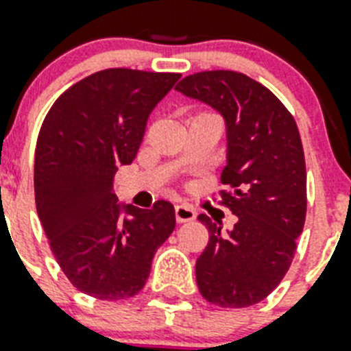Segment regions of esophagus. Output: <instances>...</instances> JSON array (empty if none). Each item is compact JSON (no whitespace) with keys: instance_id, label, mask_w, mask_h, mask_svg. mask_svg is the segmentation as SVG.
<instances>
[{"instance_id":"34e87169","label":"esophagus","mask_w":351,"mask_h":351,"mask_svg":"<svg viewBox=\"0 0 351 351\" xmlns=\"http://www.w3.org/2000/svg\"><path fill=\"white\" fill-rule=\"evenodd\" d=\"M175 217L176 223H189V221H193L197 217V211L191 208V206L180 204L175 208Z\"/></svg>"}]
</instances>
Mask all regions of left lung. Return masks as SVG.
<instances>
[{"label": "left lung", "mask_w": 351, "mask_h": 351, "mask_svg": "<svg viewBox=\"0 0 351 351\" xmlns=\"http://www.w3.org/2000/svg\"><path fill=\"white\" fill-rule=\"evenodd\" d=\"M175 90L199 99L226 121L228 162L221 204L234 228L221 232L200 213L210 241L195 265L200 294L221 307L265 300L287 274L307 210L306 158L291 112L245 73L215 69L187 75Z\"/></svg>", "instance_id": "8db88e82"}]
</instances>
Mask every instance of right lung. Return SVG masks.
<instances>
[{
  "label": "right lung",
  "instance_id": "right-lung-1",
  "mask_svg": "<svg viewBox=\"0 0 351 351\" xmlns=\"http://www.w3.org/2000/svg\"><path fill=\"white\" fill-rule=\"evenodd\" d=\"M180 73L110 68L55 101L34 151V200L53 256L69 282L99 300L145 285L154 252L175 230V208L117 204L114 176L132 164L147 119Z\"/></svg>",
  "mask_w": 351,
  "mask_h": 351
}]
</instances>
